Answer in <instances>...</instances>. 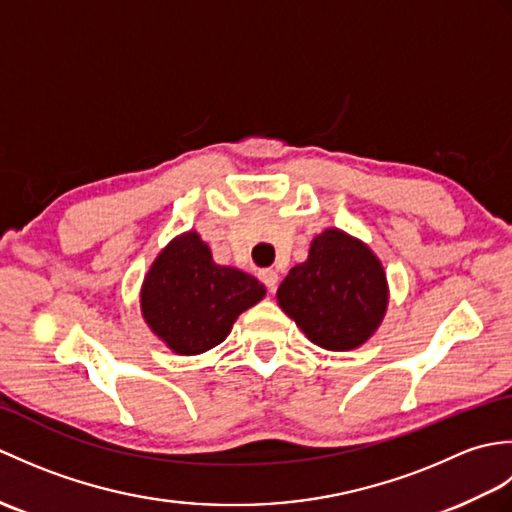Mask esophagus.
<instances>
[{"label":"esophagus","mask_w":512,"mask_h":512,"mask_svg":"<svg viewBox=\"0 0 512 512\" xmlns=\"http://www.w3.org/2000/svg\"><path fill=\"white\" fill-rule=\"evenodd\" d=\"M259 279H262V284L268 290H275L277 281H279V275H277V270H273V268H264V270H259Z\"/></svg>","instance_id":"1"}]
</instances>
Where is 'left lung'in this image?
Masks as SVG:
<instances>
[{"label":"left lung","instance_id":"8db88e82","mask_svg":"<svg viewBox=\"0 0 512 512\" xmlns=\"http://www.w3.org/2000/svg\"><path fill=\"white\" fill-rule=\"evenodd\" d=\"M277 301L312 343L345 352L363 345L383 321L387 281L372 250L328 228L314 237L308 262L281 281Z\"/></svg>","mask_w":512,"mask_h":512}]
</instances>
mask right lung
Segmentation results:
<instances>
[{
    "label": "right lung",
    "instance_id": "add662e5",
    "mask_svg": "<svg viewBox=\"0 0 512 512\" xmlns=\"http://www.w3.org/2000/svg\"><path fill=\"white\" fill-rule=\"evenodd\" d=\"M266 288L231 266H217L198 233L162 250L145 277V321L173 352L191 356L220 345L235 319L262 301Z\"/></svg>",
    "mask_w": 512,
    "mask_h": 512
}]
</instances>
